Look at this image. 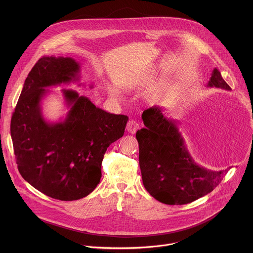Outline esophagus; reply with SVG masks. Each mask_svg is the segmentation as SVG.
I'll list each match as a JSON object with an SVG mask.
<instances>
[{"instance_id":"34e87169","label":"esophagus","mask_w":253,"mask_h":253,"mask_svg":"<svg viewBox=\"0 0 253 253\" xmlns=\"http://www.w3.org/2000/svg\"><path fill=\"white\" fill-rule=\"evenodd\" d=\"M139 127H140L139 124L134 120H129L126 125V130L130 133H135L139 129Z\"/></svg>"}]
</instances>
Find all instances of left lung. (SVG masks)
I'll use <instances>...</instances> for the list:
<instances>
[{
    "instance_id": "obj_1",
    "label": "left lung",
    "mask_w": 253,
    "mask_h": 253,
    "mask_svg": "<svg viewBox=\"0 0 253 253\" xmlns=\"http://www.w3.org/2000/svg\"><path fill=\"white\" fill-rule=\"evenodd\" d=\"M208 86L231 89L216 68ZM145 127L136 132L139 166L145 189L166 205L192 203L219 185L226 170L213 171L197 165L184 144L176 122L153 106L142 114Z\"/></svg>"
}]
</instances>
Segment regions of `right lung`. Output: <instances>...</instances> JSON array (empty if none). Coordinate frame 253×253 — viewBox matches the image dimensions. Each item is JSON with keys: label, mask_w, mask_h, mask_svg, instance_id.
<instances>
[{"label": "right lung", "mask_w": 253, "mask_h": 253, "mask_svg": "<svg viewBox=\"0 0 253 253\" xmlns=\"http://www.w3.org/2000/svg\"><path fill=\"white\" fill-rule=\"evenodd\" d=\"M71 57L43 56L25 80L12 113L10 135L21 176L42 194L76 201L100 182L101 164L111 143L124 135L128 117L96 107L87 97L63 89L70 110L63 122L49 124L41 100L45 87L79 81Z\"/></svg>", "instance_id": "add662e5"}]
</instances>
